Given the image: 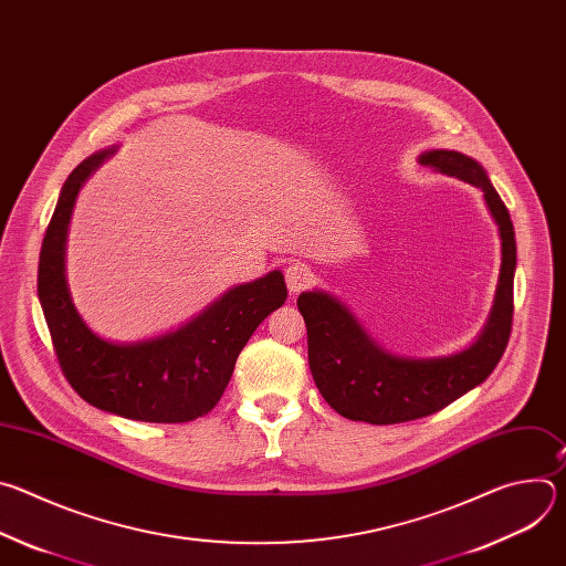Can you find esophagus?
Wrapping results in <instances>:
<instances>
[{"instance_id":"obj_1","label":"esophagus","mask_w":566,"mask_h":566,"mask_svg":"<svg viewBox=\"0 0 566 566\" xmlns=\"http://www.w3.org/2000/svg\"><path fill=\"white\" fill-rule=\"evenodd\" d=\"M284 277H286V286H289L291 293H300V291H304V289H308L313 284V273L302 262L289 264L286 271H284Z\"/></svg>"}]
</instances>
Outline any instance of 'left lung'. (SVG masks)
<instances>
[{"instance_id":"1","label":"left lung","mask_w":566,"mask_h":566,"mask_svg":"<svg viewBox=\"0 0 566 566\" xmlns=\"http://www.w3.org/2000/svg\"><path fill=\"white\" fill-rule=\"evenodd\" d=\"M421 166L483 190L502 234V273L495 306L479 340L448 358L415 360L382 352L327 293H302L297 308L306 322L308 367L329 406L349 421L391 426L430 417L486 380L506 352L513 327L515 230L509 208L476 160L448 149L426 151Z\"/></svg>"}]
</instances>
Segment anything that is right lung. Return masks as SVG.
<instances>
[{
  "mask_svg": "<svg viewBox=\"0 0 566 566\" xmlns=\"http://www.w3.org/2000/svg\"><path fill=\"white\" fill-rule=\"evenodd\" d=\"M112 154L103 149L80 164L62 186L46 226L38 295L57 365L90 406L145 423H188L208 415L262 319L286 300L280 271L228 291L175 334L138 345H114L92 334L73 308L64 280L66 226L80 186Z\"/></svg>",
  "mask_w": 566,
  "mask_h": 566,
  "instance_id": "1",
  "label": "right lung"
}]
</instances>
